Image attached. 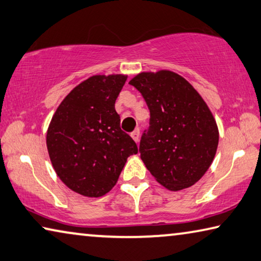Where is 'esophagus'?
I'll list each match as a JSON object with an SVG mask.
<instances>
[{"instance_id":"esophagus-1","label":"esophagus","mask_w":261,"mask_h":261,"mask_svg":"<svg viewBox=\"0 0 261 261\" xmlns=\"http://www.w3.org/2000/svg\"><path fill=\"white\" fill-rule=\"evenodd\" d=\"M139 134H140L139 129H136V130L131 134V137L134 138V140H135L136 143H138V142H139Z\"/></svg>"}]
</instances>
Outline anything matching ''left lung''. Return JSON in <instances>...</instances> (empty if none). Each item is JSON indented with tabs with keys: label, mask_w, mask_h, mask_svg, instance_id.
<instances>
[{
	"label": "left lung",
	"mask_w": 261,
	"mask_h": 261,
	"mask_svg": "<svg viewBox=\"0 0 261 261\" xmlns=\"http://www.w3.org/2000/svg\"><path fill=\"white\" fill-rule=\"evenodd\" d=\"M150 110L139 144L140 158L159 184L181 190L212 165L218 129L212 111L189 82L171 71L140 73L129 82Z\"/></svg>",
	"instance_id": "8db88e82"
}]
</instances>
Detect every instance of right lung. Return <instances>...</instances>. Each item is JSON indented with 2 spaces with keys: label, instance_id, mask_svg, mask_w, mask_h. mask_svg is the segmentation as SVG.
I'll use <instances>...</instances> for the list:
<instances>
[{
  "label": "right lung",
  "instance_id": "1",
  "mask_svg": "<svg viewBox=\"0 0 261 261\" xmlns=\"http://www.w3.org/2000/svg\"><path fill=\"white\" fill-rule=\"evenodd\" d=\"M126 75H94L76 86L58 107L46 145L60 180L84 196L105 195L117 182L137 144L121 129L115 102Z\"/></svg>",
  "mask_w": 261,
  "mask_h": 261
}]
</instances>
